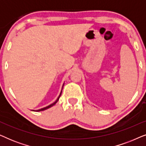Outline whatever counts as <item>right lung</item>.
I'll use <instances>...</instances> for the list:
<instances>
[{
	"mask_svg": "<svg viewBox=\"0 0 146 146\" xmlns=\"http://www.w3.org/2000/svg\"><path fill=\"white\" fill-rule=\"evenodd\" d=\"M63 86H64V85H63ZM61 94H62V91H61V92H60V96H58V98L56 100V101L54 102L53 104H52L49 105V106H46V107H45V108H42V109H40V110H36V111H42V110H46V109H48V108H50V107H52V106H53L58 101V100H59V98H60V96H61Z\"/></svg>",
	"mask_w": 146,
	"mask_h": 146,
	"instance_id": "1",
	"label": "right lung"
}]
</instances>
